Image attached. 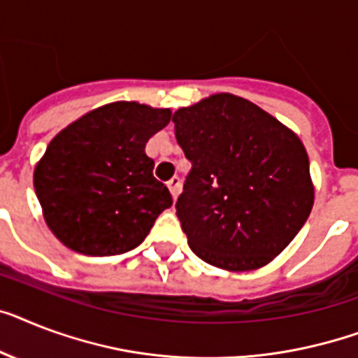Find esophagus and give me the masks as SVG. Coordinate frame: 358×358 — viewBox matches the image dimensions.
Returning <instances> with one entry per match:
<instances>
[{"mask_svg":"<svg viewBox=\"0 0 358 358\" xmlns=\"http://www.w3.org/2000/svg\"><path fill=\"white\" fill-rule=\"evenodd\" d=\"M167 187H169L171 194H173V199H176V196H178V193H180V178H178V176H173V178L167 182Z\"/></svg>","mask_w":358,"mask_h":358,"instance_id":"obj_1","label":"esophagus"}]
</instances>
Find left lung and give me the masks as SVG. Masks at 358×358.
Returning <instances> with one entry per match:
<instances>
[{"label": "left lung", "instance_id": "left-lung-1", "mask_svg": "<svg viewBox=\"0 0 358 358\" xmlns=\"http://www.w3.org/2000/svg\"><path fill=\"white\" fill-rule=\"evenodd\" d=\"M173 123L191 162L176 202L187 245L224 270L270 263L298 235L315 202L300 138L231 94L180 108Z\"/></svg>", "mask_w": 358, "mask_h": 358}]
</instances>
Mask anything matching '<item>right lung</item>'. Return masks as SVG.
I'll return each mask as SVG.
<instances>
[{
  "instance_id": "obj_1",
  "label": "right lung",
  "mask_w": 358,
  "mask_h": 358,
  "mask_svg": "<svg viewBox=\"0 0 358 358\" xmlns=\"http://www.w3.org/2000/svg\"><path fill=\"white\" fill-rule=\"evenodd\" d=\"M169 121L167 108L112 103L55 136L34 169V191L62 245L106 257L143 243L158 215L173 206L145 154L147 141Z\"/></svg>"
}]
</instances>
